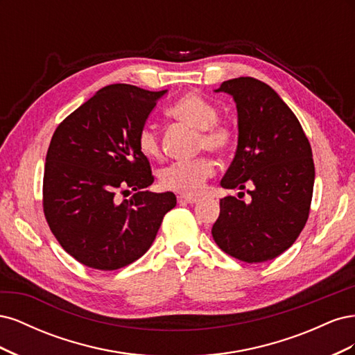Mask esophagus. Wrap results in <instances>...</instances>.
<instances>
[{
  "label": "esophagus",
  "instance_id": "obj_1",
  "mask_svg": "<svg viewBox=\"0 0 355 355\" xmlns=\"http://www.w3.org/2000/svg\"><path fill=\"white\" fill-rule=\"evenodd\" d=\"M198 198L197 197H191V196H178V202L180 204H194L197 202Z\"/></svg>",
  "mask_w": 355,
  "mask_h": 355
}]
</instances>
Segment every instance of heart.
<instances>
[{
  "label": "heart",
  "instance_id": "heart-1",
  "mask_svg": "<svg viewBox=\"0 0 355 355\" xmlns=\"http://www.w3.org/2000/svg\"><path fill=\"white\" fill-rule=\"evenodd\" d=\"M171 120L198 132L197 148L222 155L234 142L231 128L219 123L216 106L197 93H187L167 110ZM137 149L145 158L157 159L161 155L158 133L153 125L145 124L137 133ZM214 173V164L209 158H198L192 163H179L166 167L159 173V185L182 196H197Z\"/></svg>",
  "mask_w": 355,
  "mask_h": 355
}]
</instances>
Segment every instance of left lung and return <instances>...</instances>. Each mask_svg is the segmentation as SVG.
I'll use <instances>...</instances> for the list:
<instances>
[{"mask_svg":"<svg viewBox=\"0 0 355 355\" xmlns=\"http://www.w3.org/2000/svg\"><path fill=\"white\" fill-rule=\"evenodd\" d=\"M216 92L232 96L239 112V145L222 188L244 189L250 201L220 200L213 240L235 259L257 263L286 252L308 220L315 168L296 115L270 85L240 77ZM243 194L244 192H239Z\"/></svg>","mask_w":355,"mask_h":355,"instance_id":"8db88e82","label":"left lung"}]
</instances>
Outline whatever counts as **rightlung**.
Listing matches in <instances>:
<instances>
[{
	"instance_id": "right-lung-1",
	"label": "right lung",
	"mask_w": 355,
	"mask_h": 355,
	"mask_svg": "<svg viewBox=\"0 0 355 355\" xmlns=\"http://www.w3.org/2000/svg\"><path fill=\"white\" fill-rule=\"evenodd\" d=\"M167 90L112 84L63 120L46 157L42 207L63 250L101 271L130 265L151 247L173 192L145 191L154 176L137 133ZM135 194L121 203L118 191Z\"/></svg>"
}]
</instances>
